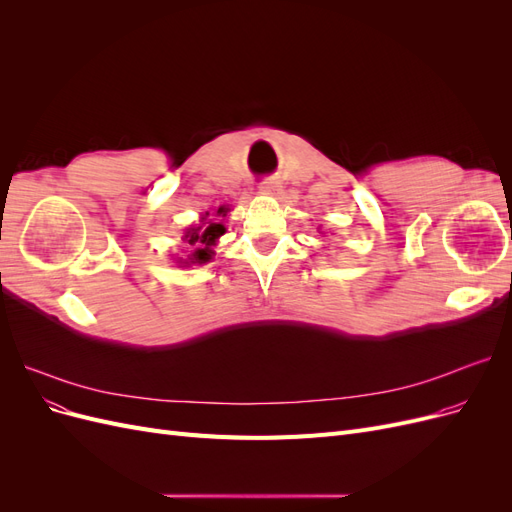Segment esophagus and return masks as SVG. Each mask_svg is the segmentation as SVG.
<instances>
[{"instance_id":"1","label":"esophagus","mask_w":512,"mask_h":512,"mask_svg":"<svg viewBox=\"0 0 512 512\" xmlns=\"http://www.w3.org/2000/svg\"><path fill=\"white\" fill-rule=\"evenodd\" d=\"M260 190L265 192V194H280V190H282V185H280V181L277 179H265L260 183Z\"/></svg>"}]
</instances>
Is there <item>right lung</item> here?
<instances>
[{"instance_id": "add662e5", "label": "right lung", "mask_w": 512, "mask_h": 512, "mask_svg": "<svg viewBox=\"0 0 512 512\" xmlns=\"http://www.w3.org/2000/svg\"><path fill=\"white\" fill-rule=\"evenodd\" d=\"M226 207L218 209V218L226 215ZM218 218H209V213H205V218L200 220V224H196L194 228H188L185 232V241L190 245V262H198V265H203V262H209L213 256L211 245L215 243L220 235H224V226L218 222Z\"/></svg>"}]
</instances>
